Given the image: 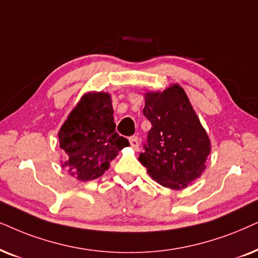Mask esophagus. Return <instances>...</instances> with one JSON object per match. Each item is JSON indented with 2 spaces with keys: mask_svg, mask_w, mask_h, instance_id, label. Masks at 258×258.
Returning <instances> with one entry per match:
<instances>
[{
  "mask_svg": "<svg viewBox=\"0 0 258 258\" xmlns=\"http://www.w3.org/2000/svg\"><path fill=\"white\" fill-rule=\"evenodd\" d=\"M128 142H130V144H131V146L133 147V149H138V145H139V143H138V137H136V136L130 137Z\"/></svg>",
  "mask_w": 258,
  "mask_h": 258,
  "instance_id": "obj_1",
  "label": "esophagus"
}]
</instances>
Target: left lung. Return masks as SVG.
<instances>
[{
    "mask_svg": "<svg viewBox=\"0 0 258 258\" xmlns=\"http://www.w3.org/2000/svg\"><path fill=\"white\" fill-rule=\"evenodd\" d=\"M143 114L151 122L139 161L153 180L183 188L201 177L210 154V140L184 89L178 85L147 93Z\"/></svg>",
    "mask_w": 258,
    "mask_h": 258,
    "instance_id": "8db88e82",
    "label": "left lung"
}]
</instances>
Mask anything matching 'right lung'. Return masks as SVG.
<instances>
[{"label": "right lung", "mask_w": 258, "mask_h": 258, "mask_svg": "<svg viewBox=\"0 0 258 258\" xmlns=\"http://www.w3.org/2000/svg\"><path fill=\"white\" fill-rule=\"evenodd\" d=\"M59 140L66 152L62 166L82 181L100 177L119 151L130 145L128 140L115 131L107 93L84 95L61 127Z\"/></svg>", "instance_id": "right-lung-1"}]
</instances>
